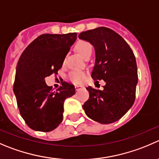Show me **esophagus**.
I'll use <instances>...</instances> for the list:
<instances>
[{"label":"esophagus","mask_w":159,"mask_h":159,"mask_svg":"<svg viewBox=\"0 0 159 159\" xmlns=\"http://www.w3.org/2000/svg\"><path fill=\"white\" fill-rule=\"evenodd\" d=\"M81 89H82V86H80V85H76L75 86V90L76 91H78L80 90Z\"/></svg>","instance_id":"1"}]
</instances>
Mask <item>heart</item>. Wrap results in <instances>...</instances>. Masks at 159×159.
Segmentation results:
<instances>
[{"mask_svg": "<svg viewBox=\"0 0 159 159\" xmlns=\"http://www.w3.org/2000/svg\"><path fill=\"white\" fill-rule=\"evenodd\" d=\"M75 49L86 59L90 57L92 53V45L87 41H78L75 45ZM86 76H87V72L82 71V70H73L69 73L68 79L74 84H80L85 79Z\"/></svg>", "mask_w": 159, "mask_h": 159, "instance_id": "obj_1", "label": "heart"}]
</instances>
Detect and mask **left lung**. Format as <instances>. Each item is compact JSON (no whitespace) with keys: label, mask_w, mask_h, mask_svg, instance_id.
Returning <instances> with one entry per match:
<instances>
[{"label":"left lung","mask_w":159,"mask_h":159,"mask_svg":"<svg viewBox=\"0 0 159 159\" xmlns=\"http://www.w3.org/2000/svg\"><path fill=\"white\" fill-rule=\"evenodd\" d=\"M80 39L95 50L92 78L103 79V90L86 88L89 98L82 106L86 115L100 124L116 122L130 109L136 97L138 67L131 48L122 36L106 27L82 32Z\"/></svg>","instance_id":"obj_1"}]
</instances>
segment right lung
I'll return each instance as SVG.
<instances>
[{
    "instance_id": "right-lung-1",
    "label": "right lung",
    "mask_w": 159,
    "mask_h": 159,
    "mask_svg": "<svg viewBox=\"0 0 159 159\" xmlns=\"http://www.w3.org/2000/svg\"><path fill=\"white\" fill-rule=\"evenodd\" d=\"M76 39V32L43 34L18 60L13 89L20 114L32 130L51 131L62 122L64 100L75 95V86L64 81L53 91L45 78L57 74Z\"/></svg>"
}]
</instances>
